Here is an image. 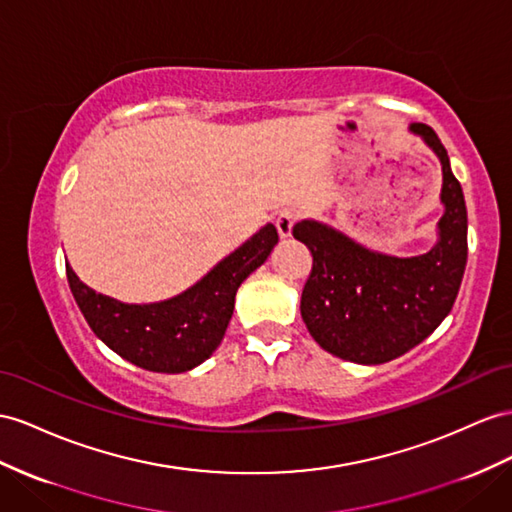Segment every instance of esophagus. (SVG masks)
<instances>
[{"label":"esophagus","mask_w":512,"mask_h":512,"mask_svg":"<svg viewBox=\"0 0 512 512\" xmlns=\"http://www.w3.org/2000/svg\"><path fill=\"white\" fill-rule=\"evenodd\" d=\"M296 220H298V214L292 212V209H285V212H281L277 216V220H274V225H277V231H279V235H281L283 240L290 238V235H292V229L296 225Z\"/></svg>","instance_id":"obj_1"}]
</instances>
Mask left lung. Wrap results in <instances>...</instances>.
Segmentation results:
<instances>
[{
  "label": "left lung",
  "mask_w": 512,
  "mask_h": 512,
  "mask_svg": "<svg viewBox=\"0 0 512 512\" xmlns=\"http://www.w3.org/2000/svg\"><path fill=\"white\" fill-rule=\"evenodd\" d=\"M441 162L443 216L437 242L424 255L372 251L318 220H300L294 238L313 255L300 298L311 337L331 355L378 365L409 352L437 329L452 305L467 264V207L448 151L432 127L411 123Z\"/></svg>",
  "instance_id": "obj_1"
}]
</instances>
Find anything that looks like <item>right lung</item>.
I'll return each mask as SVG.
<instances>
[{"mask_svg": "<svg viewBox=\"0 0 512 512\" xmlns=\"http://www.w3.org/2000/svg\"><path fill=\"white\" fill-rule=\"evenodd\" d=\"M277 242V227H261L186 292L149 305H129L97 294L71 266L67 279L88 326L110 350L142 370L179 374L214 355L233 316L235 292L264 264Z\"/></svg>", "mask_w": 512, "mask_h": 512, "instance_id": "right-lung-1", "label": "right lung"}]
</instances>
